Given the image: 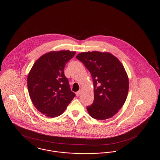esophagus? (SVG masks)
I'll use <instances>...</instances> for the list:
<instances>
[{
  "instance_id": "obj_1",
  "label": "esophagus",
  "mask_w": 160,
  "mask_h": 160,
  "mask_svg": "<svg viewBox=\"0 0 160 160\" xmlns=\"http://www.w3.org/2000/svg\"><path fill=\"white\" fill-rule=\"evenodd\" d=\"M80 91H79L77 92H76V95L77 97H78L79 95H80Z\"/></svg>"
}]
</instances>
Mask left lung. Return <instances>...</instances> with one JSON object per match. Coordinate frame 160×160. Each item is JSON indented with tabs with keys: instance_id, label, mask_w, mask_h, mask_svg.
I'll return each instance as SVG.
<instances>
[{
	"instance_id": "1",
	"label": "left lung",
	"mask_w": 160,
	"mask_h": 160,
	"mask_svg": "<svg viewBox=\"0 0 160 160\" xmlns=\"http://www.w3.org/2000/svg\"><path fill=\"white\" fill-rule=\"evenodd\" d=\"M91 74L94 100L86 107L92 118L105 120L116 114L124 104L128 93L129 81L121 62L109 53L88 52L78 54Z\"/></svg>"
}]
</instances>
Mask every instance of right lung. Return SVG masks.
<instances>
[{
	"mask_svg": "<svg viewBox=\"0 0 160 160\" xmlns=\"http://www.w3.org/2000/svg\"><path fill=\"white\" fill-rule=\"evenodd\" d=\"M76 52H51L35 62L28 76L31 100L41 113L55 118L63 113L76 94L71 91L64 68Z\"/></svg>",
	"mask_w": 160,
	"mask_h": 160,
	"instance_id": "add662e5",
	"label": "right lung"
}]
</instances>
